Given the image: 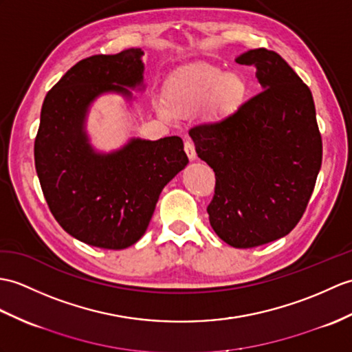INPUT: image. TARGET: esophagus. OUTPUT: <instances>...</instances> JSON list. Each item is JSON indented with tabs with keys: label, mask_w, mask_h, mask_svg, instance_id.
Returning a JSON list of instances; mask_svg holds the SVG:
<instances>
[{
	"label": "esophagus",
	"mask_w": 352,
	"mask_h": 352,
	"mask_svg": "<svg viewBox=\"0 0 352 352\" xmlns=\"http://www.w3.org/2000/svg\"><path fill=\"white\" fill-rule=\"evenodd\" d=\"M184 150H186V154L187 157H189L190 160H195L196 159V151H195V144L190 141V139H186L184 141Z\"/></svg>",
	"instance_id": "34e87169"
}]
</instances>
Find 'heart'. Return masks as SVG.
Masks as SVG:
<instances>
[{
	"label": "heart",
	"instance_id": "1",
	"mask_svg": "<svg viewBox=\"0 0 352 352\" xmlns=\"http://www.w3.org/2000/svg\"><path fill=\"white\" fill-rule=\"evenodd\" d=\"M248 85L236 73H225L211 64L190 65L178 70L166 85V104L159 112L170 118L189 116L211 106L216 112H231L243 103Z\"/></svg>",
	"mask_w": 352,
	"mask_h": 352
}]
</instances>
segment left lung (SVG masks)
<instances>
[{
	"instance_id": "obj_1",
	"label": "left lung",
	"mask_w": 352,
	"mask_h": 352,
	"mask_svg": "<svg viewBox=\"0 0 352 352\" xmlns=\"http://www.w3.org/2000/svg\"><path fill=\"white\" fill-rule=\"evenodd\" d=\"M263 91L232 116L189 130L198 157L213 168L210 225L236 249L288 235L303 217L322 162L312 93L279 54L252 49Z\"/></svg>"
}]
</instances>
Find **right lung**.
<instances>
[{
    "mask_svg": "<svg viewBox=\"0 0 352 352\" xmlns=\"http://www.w3.org/2000/svg\"><path fill=\"white\" fill-rule=\"evenodd\" d=\"M139 47L80 60L49 89L34 141V162L47 207L65 232L94 248L120 250L146 231L159 195L187 159L183 139H133L96 154L87 142L88 104L106 91L130 97L142 82Z\"/></svg>",
    "mask_w": 352,
    "mask_h": 352,
    "instance_id": "right-lung-1",
    "label": "right lung"
}]
</instances>
